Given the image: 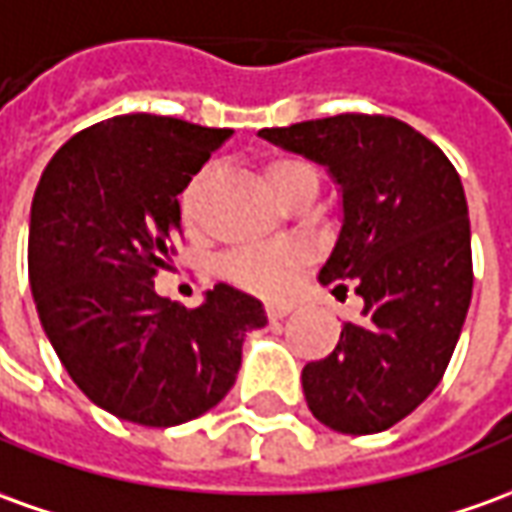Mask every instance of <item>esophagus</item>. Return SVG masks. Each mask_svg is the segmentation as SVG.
<instances>
[{"label":"esophagus","instance_id":"obj_1","mask_svg":"<svg viewBox=\"0 0 512 512\" xmlns=\"http://www.w3.org/2000/svg\"><path fill=\"white\" fill-rule=\"evenodd\" d=\"M264 309H267V317H270V320H281V317H287L292 312L290 303H267Z\"/></svg>","mask_w":512,"mask_h":512}]
</instances>
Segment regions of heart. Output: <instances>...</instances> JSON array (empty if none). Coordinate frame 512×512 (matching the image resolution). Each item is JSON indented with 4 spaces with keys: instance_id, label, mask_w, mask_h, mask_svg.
<instances>
[{
    "instance_id": "1",
    "label": "heart",
    "mask_w": 512,
    "mask_h": 512,
    "mask_svg": "<svg viewBox=\"0 0 512 512\" xmlns=\"http://www.w3.org/2000/svg\"><path fill=\"white\" fill-rule=\"evenodd\" d=\"M264 178L287 209L301 203H315V197L320 195V172L301 155H273L264 164ZM209 181L211 167H203L183 186L181 217L189 228H197L203 222ZM309 264L312 256L301 245H253L228 253L222 270L245 290L259 295H284L292 290V284Z\"/></svg>"
}]
</instances>
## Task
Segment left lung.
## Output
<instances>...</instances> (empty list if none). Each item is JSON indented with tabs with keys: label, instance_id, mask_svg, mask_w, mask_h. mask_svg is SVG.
<instances>
[{
	"label": "left lung",
	"instance_id": "1",
	"mask_svg": "<svg viewBox=\"0 0 512 512\" xmlns=\"http://www.w3.org/2000/svg\"><path fill=\"white\" fill-rule=\"evenodd\" d=\"M259 136L340 183L343 228L320 281L365 301L329 357L303 368L306 404L334 432H384L438 387L468 315L474 267L460 175L396 116L337 114Z\"/></svg>",
	"mask_w": 512,
	"mask_h": 512
}]
</instances>
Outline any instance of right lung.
Instances as JSON below:
<instances>
[{
    "label": "right lung",
    "mask_w": 512,
    "mask_h": 512,
    "mask_svg": "<svg viewBox=\"0 0 512 512\" xmlns=\"http://www.w3.org/2000/svg\"><path fill=\"white\" fill-rule=\"evenodd\" d=\"M228 128L125 114L80 130L44 169L30 209L27 270L41 326L97 407L178 426L234 387L262 303L228 284L186 309L153 287L181 236L178 195Z\"/></svg>",
    "instance_id": "add662e5"
}]
</instances>
